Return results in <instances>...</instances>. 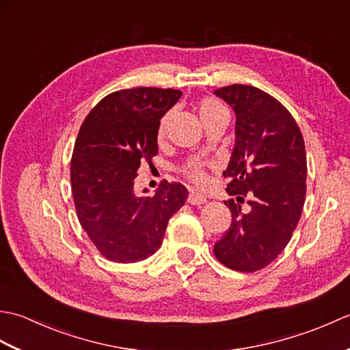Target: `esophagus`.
Segmentation results:
<instances>
[{"mask_svg": "<svg viewBox=\"0 0 350 350\" xmlns=\"http://www.w3.org/2000/svg\"><path fill=\"white\" fill-rule=\"evenodd\" d=\"M206 202H207V198L203 194H198V192H194V191L189 192V197H188L189 204L200 206V204H204Z\"/></svg>", "mask_w": 350, "mask_h": 350, "instance_id": "34e87169", "label": "esophagus"}]
</instances>
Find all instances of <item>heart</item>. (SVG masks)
Wrapping results in <instances>:
<instances>
[{
  "label": "heart",
  "instance_id": "b5f03b06",
  "mask_svg": "<svg viewBox=\"0 0 350 350\" xmlns=\"http://www.w3.org/2000/svg\"><path fill=\"white\" fill-rule=\"evenodd\" d=\"M197 113H198L200 120H202L203 124H204L207 120H211L212 117H217L219 114L227 113V109L222 107L219 102L207 98V99H203V100L198 102ZM168 123H170V114L162 116L159 123H158V129H156V138H158V141H162L163 138H165ZM185 173H187L189 179L192 182H196L197 185H203L207 180V176L204 173V170L200 165H189L187 170H185Z\"/></svg>",
  "mask_w": 350,
  "mask_h": 350
}]
</instances>
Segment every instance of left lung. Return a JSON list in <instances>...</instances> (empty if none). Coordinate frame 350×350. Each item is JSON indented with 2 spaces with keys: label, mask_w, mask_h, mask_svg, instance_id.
I'll use <instances>...</instances> for the list:
<instances>
[{
  "label": "left lung",
  "mask_w": 350,
  "mask_h": 350,
  "mask_svg": "<svg viewBox=\"0 0 350 350\" xmlns=\"http://www.w3.org/2000/svg\"><path fill=\"white\" fill-rule=\"evenodd\" d=\"M215 94L236 114L234 147L224 171V202L232 224L213 252L233 271L254 272L273 262L298 226L307 191L302 133L287 108L252 85L233 84ZM250 206L242 210L243 197Z\"/></svg>",
  "instance_id": "left-lung-1"
}]
</instances>
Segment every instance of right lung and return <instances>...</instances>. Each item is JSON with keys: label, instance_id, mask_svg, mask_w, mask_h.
Wrapping results in <instances>:
<instances>
[{"label": "right lung", "instance_id": "obj_1", "mask_svg": "<svg viewBox=\"0 0 350 350\" xmlns=\"http://www.w3.org/2000/svg\"><path fill=\"white\" fill-rule=\"evenodd\" d=\"M180 96L153 87L111 93L81 126L70 161L73 202L81 227L111 262L135 263L154 254L170 218L187 202L188 189L176 182L163 180L152 197L133 191L141 162L158 153L161 117Z\"/></svg>", "mask_w": 350, "mask_h": 350}]
</instances>
